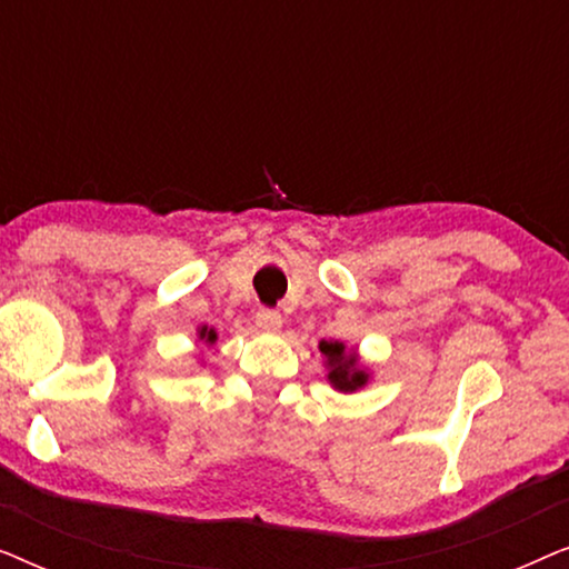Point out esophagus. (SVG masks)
Masks as SVG:
<instances>
[{"label":"esophagus","mask_w":569,"mask_h":569,"mask_svg":"<svg viewBox=\"0 0 569 569\" xmlns=\"http://www.w3.org/2000/svg\"><path fill=\"white\" fill-rule=\"evenodd\" d=\"M256 326H259L261 331H279L282 329V316H279L277 310L261 308L259 313H256Z\"/></svg>","instance_id":"1"}]
</instances>
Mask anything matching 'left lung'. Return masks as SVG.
<instances>
[{"label":"left lung","mask_w":569,"mask_h":569,"mask_svg":"<svg viewBox=\"0 0 569 569\" xmlns=\"http://www.w3.org/2000/svg\"><path fill=\"white\" fill-rule=\"evenodd\" d=\"M321 355L326 357V368H329V383L337 388V391L352 393L360 391V388L370 380V372L360 368V360H357L355 352H347V347L341 341H321L318 345Z\"/></svg>","instance_id":"1"}]
</instances>
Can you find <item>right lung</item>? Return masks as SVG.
I'll use <instances>...</instances> for the list:
<instances>
[{
    "mask_svg": "<svg viewBox=\"0 0 569 569\" xmlns=\"http://www.w3.org/2000/svg\"><path fill=\"white\" fill-rule=\"evenodd\" d=\"M199 339L207 341V345H214V341H217V331H214V329H207V326H201V329H199Z\"/></svg>",
    "mask_w": 569,
    "mask_h": 569,
    "instance_id": "add662e5",
    "label": "right lung"
}]
</instances>
